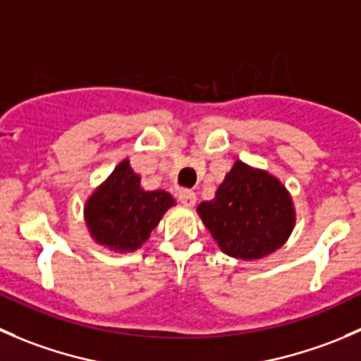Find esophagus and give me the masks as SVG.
<instances>
[{
    "mask_svg": "<svg viewBox=\"0 0 361 361\" xmlns=\"http://www.w3.org/2000/svg\"><path fill=\"white\" fill-rule=\"evenodd\" d=\"M179 202L184 207H192L196 203V195L191 189H180L179 191Z\"/></svg>",
    "mask_w": 361,
    "mask_h": 361,
    "instance_id": "34e87169",
    "label": "esophagus"
}]
</instances>
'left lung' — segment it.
Wrapping results in <instances>:
<instances>
[{
	"instance_id": "obj_1",
	"label": "left lung",
	"mask_w": 361,
	"mask_h": 361,
	"mask_svg": "<svg viewBox=\"0 0 361 361\" xmlns=\"http://www.w3.org/2000/svg\"><path fill=\"white\" fill-rule=\"evenodd\" d=\"M196 210L221 251L245 262L283 247L295 228L293 200L283 182L238 159L216 196Z\"/></svg>"
}]
</instances>
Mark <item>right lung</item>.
Listing matches in <instances>:
<instances>
[{"instance_id": "add662e5", "label": "right lung", "mask_w": 361, "mask_h": 361, "mask_svg": "<svg viewBox=\"0 0 361 361\" xmlns=\"http://www.w3.org/2000/svg\"><path fill=\"white\" fill-rule=\"evenodd\" d=\"M173 205L176 200L170 192L145 191L140 176L124 159L89 196L84 219L96 244L110 251L133 252L151 237L163 214Z\"/></svg>"}]
</instances>
